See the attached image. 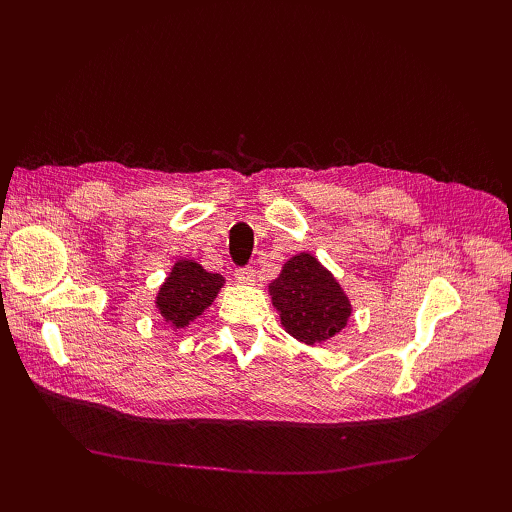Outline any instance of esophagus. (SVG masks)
<instances>
[{
	"label": "esophagus",
	"mask_w": 512,
	"mask_h": 512,
	"mask_svg": "<svg viewBox=\"0 0 512 512\" xmlns=\"http://www.w3.org/2000/svg\"><path fill=\"white\" fill-rule=\"evenodd\" d=\"M235 277H237V282H239V284H243V286H252V284L256 282V271H254V269H250V267L237 269Z\"/></svg>",
	"instance_id": "esophagus-1"
}]
</instances>
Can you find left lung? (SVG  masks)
<instances>
[{
  "label": "left lung",
  "instance_id": "1",
  "mask_svg": "<svg viewBox=\"0 0 512 512\" xmlns=\"http://www.w3.org/2000/svg\"><path fill=\"white\" fill-rule=\"evenodd\" d=\"M271 303L288 335L322 346L346 329L352 303L337 277L309 252L294 254L269 284Z\"/></svg>",
  "mask_w": 512,
  "mask_h": 512
}]
</instances>
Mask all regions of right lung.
Instances as JSON below:
<instances>
[{
  "label": "right lung",
  "instance_id": "right-lung-1",
  "mask_svg": "<svg viewBox=\"0 0 512 512\" xmlns=\"http://www.w3.org/2000/svg\"><path fill=\"white\" fill-rule=\"evenodd\" d=\"M220 273H209L196 260H177L156 294V312L173 331L203 316L224 288Z\"/></svg>",
  "mask_w": 512,
  "mask_h": 512
}]
</instances>
